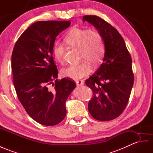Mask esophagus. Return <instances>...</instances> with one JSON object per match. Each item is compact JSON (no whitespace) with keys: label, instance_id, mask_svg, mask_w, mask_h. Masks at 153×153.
<instances>
[{"label":"esophagus","instance_id":"34e87169","mask_svg":"<svg viewBox=\"0 0 153 153\" xmlns=\"http://www.w3.org/2000/svg\"><path fill=\"white\" fill-rule=\"evenodd\" d=\"M77 86H81L84 84V80H77L76 81Z\"/></svg>","mask_w":153,"mask_h":153}]
</instances>
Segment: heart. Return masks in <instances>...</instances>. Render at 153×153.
I'll return each mask as SVG.
<instances>
[{
	"mask_svg": "<svg viewBox=\"0 0 153 153\" xmlns=\"http://www.w3.org/2000/svg\"><path fill=\"white\" fill-rule=\"evenodd\" d=\"M65 41L72 48L79 49L80 63L68 66L62 70V75L70 79L77 80L92 72V66L100 63L105 53L103 39L99 32L74 28L66 34ZM53 56L59 63L64 61L65 47L59 42L54 45L52 49Z\"/></svg>",
	"mask_w": 153,
	"mask_h": 153,
	"instance_id": "obj_1",
	"label": "heart"
}]
</instances>
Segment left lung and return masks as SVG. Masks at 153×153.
Wrapping results in <instances>:
<instances>
[{
	"label": "left lung",
	"instance_id": "left-lung-1",
	"mask_svg": "<svg viewBox=\"0 0 153 153\" xmlns=\"http://www.w3.org/2000/svg\"><path fill=\"white\" fill-rule=\"evenodd\" d=\"M83 21L98 30L105 49L100 68L85 81L93 92L88 111L97 120L110 121L118 117L128 103L134 83L132 59L123 37L109 23L96 15H85Z\"/></svg>",
	"mask_w": 153,
	"mask_h": 153
}]
</instances>
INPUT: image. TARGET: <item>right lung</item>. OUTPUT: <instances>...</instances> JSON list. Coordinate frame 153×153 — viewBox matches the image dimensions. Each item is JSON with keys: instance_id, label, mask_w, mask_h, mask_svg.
Masks as SVG:
<instances>
[{"instance_id": "1", "label": "right lung", "mask_w": 153, "mask_h": 153, "mask_svg": "<svg viewBox=\"0 0 153 153\" xmlns=\"http://www.w3.org/2000/svg\"><path fill=\"white\" fill-rule=\"evenodd\" d=\"M68 21H38L18 39L11 56L13 84L19 100L39 123L52 126L66 114L65 102L76 87L66 78L57 79L52 49L56 37L70 25Z\"/></svg>"}]
</instances>
